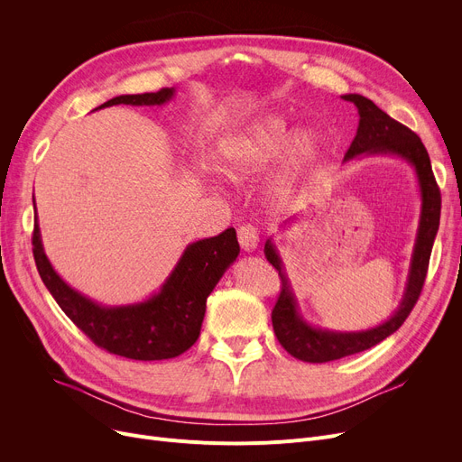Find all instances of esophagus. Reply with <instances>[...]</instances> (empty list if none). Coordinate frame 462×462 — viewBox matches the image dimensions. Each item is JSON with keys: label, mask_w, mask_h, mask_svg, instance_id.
I'll return each mask as SVG.
<instances>
[{"label": "esophagus", "mask_w": 462, "mask_h": 462, "mask_svg": "<svg viewBox=\"0 0 462 462\" xmlns=\"http://www.w3.org/2000/svg\"><path fill=\"white\" fill-rule=\"evenodd\" d=\"M237 239H239V245H241V249H244L245 253H253V251H256V247H258V241H260V237H258V230H256L253 225H244V226H239V230H237Z\"/></svg>", "instance_id": "1"}]
</instances>
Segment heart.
Returning a JSON list of instances; mask_svg holds the SVG:
<instances>
[{
    "label": "heart",
    "mask_w": 462,
    "mask_h": 462,
    "mask_svg": "<svg viewBox=\"0 0 462 462\" xmlns=\"http://www.w3.org/2000/svg\"><path fill=\"white\" fill-rule=\"evenodd\" d=\"M322 138L310 127L294 129L281 114H263L217 145V168L232 180L247 178L281 159L273 190L288 197L322 155Z\"/></svg>",
    "instance_id": "obj_1"
}]
</instances>
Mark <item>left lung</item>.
I'll list each match as a JSON object with an SVG mask.
<instances>
[{
  "instance_id": "8db88e82",
  "label": "left lung",
  "mask_w": 462,
  "mask_h": 462,
  "mask_svg": "<svg viewBox=\"0 0 462 462\" xmlns=\"http://www.w3.org/2000/svg\"><path fill=\"white\" fill-rule=\"evenodd\" d=\"M343 99L354 103L359 114L357 133L345 155V162L369 155H392L406 161L414 168L418 178L421 192V215L414 253H411L410 260L404 294L397 310L383 324L363 331H329L307 324L300 314L292 284H290L284 263L273 245V241H265L263 254L281 277V294L272 312L273 331L281 346L290 356L307 363H326L369 350L404 324L421 294L432 244L440 226V189L436 185L430 159L421 138L393 117L387 116L383 110H380L367 97L348 93L343 95Z\"/></svg>"
}]
</instances>
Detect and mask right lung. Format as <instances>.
Masks as SVG:
<instances>
[{"instance_id":"obj_1","label":"right lung","mask_w":462,"mask_h":462,"mask_svg":"<svg viewBox=\"0 0 462 462\" xmlns=\"http://www.w3.org/2000/svg\"><path fill=\"white\" fill-rule=\"evenodd\" d=\"M174 93V88H162L157 93L119 95L95 110L114 105L161 106L172 101ZM32 241L39 275L67 317L99 348L140 361L176 357L197 343L206 300L239 254L234 228L194 241L187 245L157 294L140 303L108 307L70 288L56 273L44 254L37 217Z\"/></svg>"}]
</instances>
